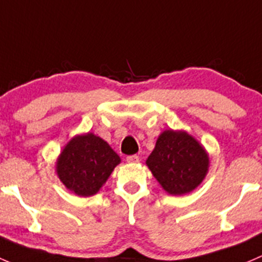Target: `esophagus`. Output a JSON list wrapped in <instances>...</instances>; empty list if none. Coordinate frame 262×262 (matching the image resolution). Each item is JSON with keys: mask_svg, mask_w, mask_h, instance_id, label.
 Returning a JSON list of instances; mask_svg holds the SVG:
<instances>
[{"mask_svg": "<svg viewBox=\"0 0 262 262\" xmlns=\"http://www.w3.org/2000/svg\"><path fill=\"white\" fill-rule=\"evenodd\" d=\"M126 160H127V163H130V164H136V163H139V156H137V155H130V156H127V158H126Z\"/></svg>", "mask_w": 262, "mask_h": 262, "instance_id": "esophagus-1", "label": "esophagus"}]
</instances>
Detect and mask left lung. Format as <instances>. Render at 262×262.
I'll return each instance as SVG.
<instances>
[{"label":"left lung","instance_id":"left-lung-1","mask_svg":"<svg viewBox=\"0 0 262 262\" xmlns=\"http://www.w3.org/2000/svg\"><path fill=\"white\" fill-rule=\"evenodd\" d=\"M154 177L171 195L195 189L206 178L209 158L204 147L185 131L165 130L146 160Z\"/></svg>","mask_w":262,"mask_h":262}]
</instances>
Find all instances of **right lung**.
<instances>
[{"label":"right lung","mask_w":262,"mask_h":262,"mask_svg":"<svg viewBox=\"0 0 262 262\" xmlns=\"http://www.w3.org/2000/svg\"><path fill=\"white\" fill-rule=\"evenodd\" d=\"M121 163L117 154L101 137L92 132L74 136L56 160V174L79 196L96 194Z\"/></svg>","instance_id":"right-lung-1"}]
</instances>
